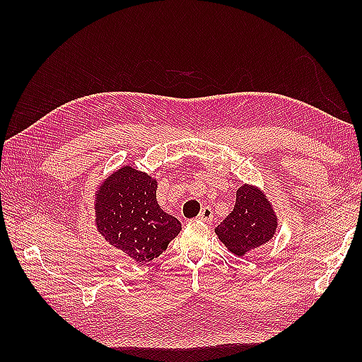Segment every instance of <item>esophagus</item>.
<instances>
[{"mask_svg": "<svg viewBox=\"0 0 362 362\" xmlns=\"http://www.w3.org/2000/svg\"><path fill=\"white\" fill-rule=\"evenodd\" d=\"M199 221L205 222V224H211V221H213V210L210 209V206H204L201 214H199Z\"/></svg>", "mask_w": 362, "mask_h": 362, "instance_id": "1", "label": "esophagus"}]
</instances>
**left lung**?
<instances>
[{
  "instance_id": "1",
  "label": "left lung",
  "mask_w": 362,
  "mask_h": 362,
  "mask_svg": "<svg viewBox=\"0 0 362 362\" xmlns=\"http://www.w3.org/2000/svg\"><path fill=\"white\" fill-rule=\"evenodd\" d=\"M279 230V216L271 199L252 183L236 189L233 211L214 228L219 241L236 257H245L271 241Z\"/></svg>"
}]
</instances>
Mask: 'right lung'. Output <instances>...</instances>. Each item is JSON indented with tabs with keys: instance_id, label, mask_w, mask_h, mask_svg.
Returning a JSON list of instances; mask_svg holds the SVG:
<instances>
[{
	"instance_id": "1",
	"label": "right lung",
	"mask_w": 362,
	"mask_h": 362,
	"mask_svg": "<svg viewBox=\"0 0 362 362\" xmlns=\"http://www.w3.org/2000/svg\"><path fill=\"white\" fill-rule=\"evenodd\" d=\"M158 182L130 165L118 168L95 188V226L113 247L136 263L160 257L182 224L161 210L157 202Z\"/></svg>"
}]
</instances>
